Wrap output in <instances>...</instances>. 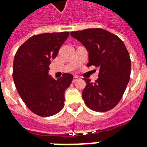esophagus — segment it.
<instances>
[{"label":"esophagus","mask_w":147,"mask_h":147,"mask_svg":"<svg viewBox=\"0 0 147 147\" xmlns=\"http://www.w3.org/2000/svg\"><path fill=\"white\" fill-rule=\"evenodd\" d=\"M78 80H79V78H78V76H74L73 77V80H72V82H77Z\"/></svg>","instance_id":"obj_1"}]
</instances>
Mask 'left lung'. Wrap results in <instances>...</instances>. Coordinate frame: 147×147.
Here are the masks:
<instances>
[{"label": "left lung", "instance_id": "1", "mask_svg": "<svg viewBox=\"0 0 147 147\" xmlns=\"http://www.w3.org/2000/svg\"><path fill=\"white\" fill-rule=\"evenodd\" d=\"M89 53L88 67L99 68L95 82L84 79L82 98L89 108L98 112L110 111L118 104L130 79L131 61L123 41L103 29L71 32Z\"/></svg>", "mask_w": 147, "mask_h": 147}]
</instances>
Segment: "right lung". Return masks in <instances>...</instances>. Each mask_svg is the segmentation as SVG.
<instances>
[{"label":"right lung","mask_w":147,"mask_h":147,"mask_svg":"<svg viewBox=\"0 0 147 147\" xmlns=\"http://www.w3.org/2000/svg\"><path fill=\"white\" fill-rule=\"evenodd\" d=\"M69 32L33 36L17 51L13 62V79L18 94L32 112L41 117L57 114L64 107L65 92L72 82L71 74L54 79L49 65L57 57Z\"/></svg>","instance_id":"1"}]
</instances>
